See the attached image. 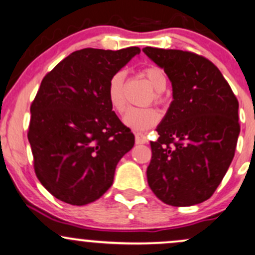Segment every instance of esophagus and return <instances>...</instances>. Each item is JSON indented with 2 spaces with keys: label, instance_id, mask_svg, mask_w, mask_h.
I'll list each match as a JSON object with an SVG mask.
<instances>
[{
  "label": "esophagus",
  "instance_id": "34e87169",
  "mask_svg": "<svg viewBox=\"0 0 255 255\" xmlns=\"http://www.w3.org/2000/svg\"><path fill=\"white\" fill-rule=\"evenodd\" d=\"M135 141L137 144H143V143H147V142H148L147 141L146 135H143V133H141V132L135 133Z\"/></svg>",
  "mask_w": 255,
  "mask_h": 255
}]
</instances>
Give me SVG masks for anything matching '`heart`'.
I'll use <instances>...</instances> for the list:
<instances>
[{"label":"heart","instance_id":"heart-1","mask_svg":"<svg viewBox=\"0 0 255 255\" xmlns=\"http://www.w3.org/2000/svg\"><path fill=\"white\" fill-rule=\"evenodd\" d=\"M142 75L155 90L153 95L154 102L163 105L165 102V96L163 91L169 84L166 73L159 67L150 65L142 70ZM107 98L109 105L117 113H124L128 103L125 98V74L123 72H118L111 76L107 85ZM159 113L154 108H130L123 118V122L131 130L141 132L155 127L159 123Z\"/></svg>","mask_w":255,"mask_h":255}]
</instances>
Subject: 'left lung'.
I'll return each instance as SVG.
<instances>
[{"label":"left lung","mask_w":255,"mask_h":255,"mask_svg":"<svg viewBox=\"0 0 255 255\" xmlns=\"http://www.w3.org/2000/svg\"><path fill=\"white\" fill-rule=\"evenodd\" d=\"M172 85V102L161 120L147 180L165 204L188 207L207 201L235 155L238 101L220 70L193 52L144 47Z\"/></svg>","instance_id":"obj_1"}]
</instances>
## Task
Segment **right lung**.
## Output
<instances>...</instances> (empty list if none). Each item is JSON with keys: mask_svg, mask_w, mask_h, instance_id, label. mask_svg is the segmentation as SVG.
<instances>
[{"mask_svg": "<svg viewBox=\"0 0 255 255\" xmlns=\"http://www.w3.org/2000/svg\"><path fill=\"white\" fill-rule=\"evenodd\" d=\"M138 47L84 48L45 75L30 106L28 138L37 179L72 205L95 202L113 183L135 136L112 111L107 85Z\"/></svg>", "mask_w": 255, "mask_h": 255, "instance_id": "add662e5", "label": "right lung"}]
</instances>
